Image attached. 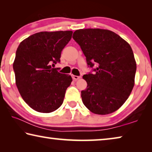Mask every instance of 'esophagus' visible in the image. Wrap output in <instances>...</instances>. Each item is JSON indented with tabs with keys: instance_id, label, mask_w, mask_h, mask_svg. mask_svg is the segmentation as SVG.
Segmentation results:
<instances>
[{
	"instance_id": "obj_1",
	"label": "esophagus",
	"mask_w": 152,
	"mask_h": 152,
	"mask_svg": "<svg viewBox=\"0 0 152 152\" xmlns=\"http://www.w3.org/2000/svg\"><path fill=\"white\" fill-rule=\"evenodd\" d=\"M72 77L74 81H77L78 80H79L80 78H81V76H75V75H72Z\"/></svg>"
}]
</instances>
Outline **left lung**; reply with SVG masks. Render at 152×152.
Wrapping results in <instances>:
<instances>
[{
  "mask_svg": "<svg viewBox=\"0 0 152 152\" xmlns=\"http://www.w3.org/2000/svg\"><path fill=\"white\" fill-rule=\"evenodd\" d=\"M87 64L97 68L85 74L87 88L81 92L82 102L90 111L107 115L127 101L135 84L136 61L130 45L107 29H84L74 32Z\"/></svg>",
  "mask_w": 152,
  "mask_h": 152,
  "instance_id": "8db88e82",
  "label": "left lung"
}]
</instances>
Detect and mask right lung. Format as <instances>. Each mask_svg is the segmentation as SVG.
I'll return each mask as SVG.
<instances>
[{
  "label": "right lung",
  "instance_id": "add662e5",
  "mask_svg": "<svg viewBox=\"0 0 152 152\" xmlns=\"http://www.w3.org/2000/svg\"><path fill=\"white\" fill-rule=\"evenodd\" d=\"M72 33L39 32L22 41L17 48L13 62L15 82L23 99L36 111L51 113L63 103L72 78L52 67L60 62L61 51Z\"/></svg>",
  "mask_w": 152,
  "mask_h": 152
}]
</instances>
